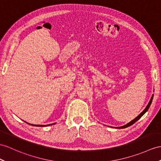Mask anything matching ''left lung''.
Wrapping results in <instances>:
<instances>
[{"label":"left lung","instance_id":"left-lung-1","mask_svg":"<svg viewBox=\"0 0 161 161\" xmlns=\"http://www.w3.org/2000/svg\"><path fill=\"white\" fill-rule=\"evenodd\" d=\"M153 97H154V95H152V97H151V99H150V102H149V103H148V104L147 105V107H146V108L144 109V110L140 113V114L137 116L136 118H135L133 120H132L131 121H130V122L129 123H128L127 124H126V125H124V126H120V127H117V128H127V127H128V126H131V125H132L133 124H135L136 121H138L141 117H142L145 113H146L147 111V110H148V108H150V105H151V103H152V100H153Z\"/></svg>","mask_w":161,"mask_h":161}]
</instances>
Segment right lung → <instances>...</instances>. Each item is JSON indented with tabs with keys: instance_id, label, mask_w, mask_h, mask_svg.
<instances>
[{
	"instance_id": "right-lung-1",
	"label": "right lung",
	"mask_w": 161,
	"mask_h": 161,
	"mask_svg": "<svg viewBox=\"0 0 161 161\" xmlns=\"http://www.w3.org/2000/svg\"><path fill=\"white\" fill-rule=\"evenodd\" d=\"M28 124V123H27ZM55 124V123H54ZM30 125H32V126H40V127H43V126H50V125H53V124H48V125H35V124H29Z\"/></svg>"
}]
</instances>
